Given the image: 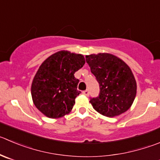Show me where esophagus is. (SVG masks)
Returning a JSON list of instances; mask_svg holds the SVG:
<instances>
[{
    "label": "esophagus",
    "instance_id": "34e87169",
    "mask_svg": "<svg viewBox=\"0 0 160 160\" xmlns=\"http://www.w3.org/2000/svg\"><path fill=\"white\" fill-rule=\"evenodd\" d=\"M82 94H84L85 96H89V91L88 90H85L82 92Z\"/></svg>",
    "mask_w": 160,
    "mask_h": 160
}]
</instances>
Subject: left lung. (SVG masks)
I'll use <instances>...</instances> for the list:
<instances>
[{"mask_svg": "<svg viewBox=\"0 0 160 160\" xmlns=\"http://www.w3.org/2000/svg\"><path fill=\"white\" fill-rule=\"evenodd\" d=\"M86 58L100 84L99 97L89 101L92 108L110 118L127 112L137 94V82L130 67L111 53L91 54Z\"/></svg>", "mask_w": 160, "mask_h": 160, "instance_id": "left-lung-1", "label": "left lung"}]
</instances>
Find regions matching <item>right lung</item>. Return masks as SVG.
I'll list each match as a JSON object with an SVG mask.
<instances>
[{"label": "right lung", "mask_w": 160, "mask_h": 160, "mask_svg": "<svg viewBox=\"0 0 160 160\" xmlns=\"http://www.w3.org/2000/svg\"><path fill=\"white\" fill-rule=\"evenodd\" d=\"M85 63L83 55L62 50L41 64L32 82L31 96L33 104L44 115L58 118L71 112L81 93L74 74Z\"/></svg>", "instance_id": "1"}]
</instances>
